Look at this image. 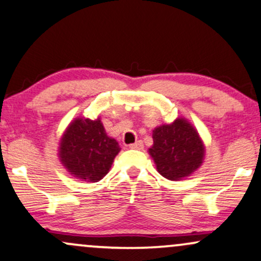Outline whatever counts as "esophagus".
<instances>
[{
  "mask_svg": "<svg viewBox=\"0 0 261 261\" xmlns=\"http://www.w3.org/2000/svg\"><path fill=\"white\" fill-rule=\"evenodd\" d=\"M128 148L131 149H143V142L142 141H137L133 144H128Z\"/></svg>",
  "mask_w": 261,
  "mask_h": 261,
  "instance_id": "esophagus-1",
  "label": "esophagus"
}]
</instances>
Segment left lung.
<instances>
[{"label":"left lung","instance_id":"obj_1","mask_svg":"<svg viewBox=\"0 0 261 261\" xmlns=\"http://www.w3.org/2000/svg\"><path fill=\"white\" fill-rule=\"evenodd\" d=\"M148 149L156 170L170 181L184 180L202 166L205 146L197 128L187 119L178 117L171 124L156 126Z\"/></svg>","mask_w":261,"mask_h":261}]
</instances>
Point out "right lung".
I'll return each instance as SVG.
<instances>
[{
  "mask_svg": "<svg viewBox=\"0 0 261 261\" xmlns=\"http://www.w3.org/2000/svg\"><path fill=\"white\" fill-rule=\"evenodd\" d=\"M120 152L117 140L107 135L100 118H75L63 133L58 147L59 161L71 176L97 182L111 170Z\"/></svg>",
  "mask_w": 261,
  "mask_h": 261,
  "instance_id": "1",
  "label": "right lung"
}]
</instances>
